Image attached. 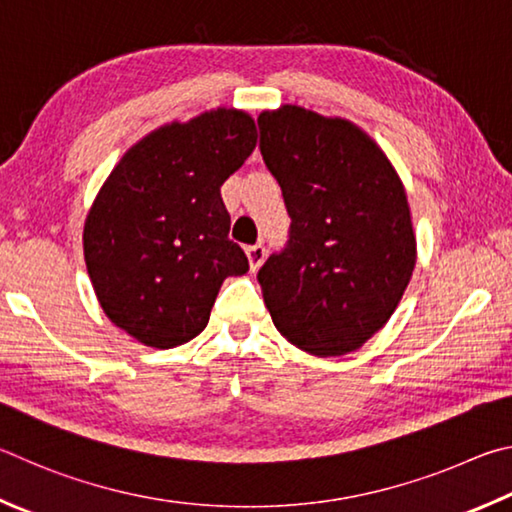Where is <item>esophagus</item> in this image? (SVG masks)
<instances>
[{"instance_id": "34e87169", "label": "esophagus", "mask_w": 512, "mask_h": 512, "mask_svg": "<svg viewBox=\"0 0 512 512\" xmlns=\"http://www.w3.org/2000/svg\"><path fill=\"white\" fill-rule=\"evenodd\" d=\"M247 258H249L251 270H258V267H261L263 261H265V245H261V242H256V245H249L247 247Z\"/></svg>"}]
</instances>
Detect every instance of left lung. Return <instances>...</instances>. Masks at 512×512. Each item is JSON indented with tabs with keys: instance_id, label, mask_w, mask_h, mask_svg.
I'll return each mask as SVG.
<instances>
[{
	"instance_id": "left-lung-1",
	"label": "left lung",
	"mask_w": 512,
	"mask_h": 512,
	"mask_svg": "<svg viewBox=\"0 0 512 512\" xmlns=\"http://www.w3.org/2000/svg\"><path fill=\"white\" fill-rule=\"evenodd\" d=\"M261 155L292 224L258 272L279 333L346 355L387 324L416 265L407 193L369 134L299 105L258 116Z\"/></svg>"
}]
</instances>
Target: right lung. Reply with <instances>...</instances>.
Segmentation results:
<instances>
[{
	"label": "right lung",
	"mask_w": 512,
	"mask_h": 512,
	"mask_svg": "<svg viewBox=\"0 0 512 512\" xmlns=\"http://www.w3.org/2000/svg\"><path fill=\"white\" fill-rule=\"evenodd\" d=\"M254 148V119L218 107L150 132L105 179L85 220V263L105 315L137 342H191L222 281L249 270L220 186Z\"/></svg>",
	"instance_id": "right-lung-1"
}]
</instances>
